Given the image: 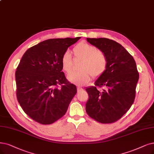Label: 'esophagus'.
<instances>
[{
    "label": "esophagus",
    "mask_w": 154,
    "mask_h": 154,
    "mask_svg": "<svg viewBox=\"0 0 154 154\" xmlns=\"http://www.w3.org/2000/svg\"><path fill=\"white\" fill-rule=\"evenodd\" d=\"M83 89L82 88H80V87H78L77 88V91H78V92H79V91H82Z\"/></svg>",
    "instance_id": "obj_1"
}]
</instances>
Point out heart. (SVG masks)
I'll return each instance as SVG.
<instances>
[{"instance_id":"1","label":"heart","mask_w":154,"mask_h":154,"mask_svg":"<svg viewBox=\"0 0 154 154\" xmlns=\"http://www.w3.org/2000/svg\"><path fill=\"white\" fill-rule=\"evenodd\" d=\"M74 59L81 60L79 69L76 73L67 76L68 80L78 86H83L88 83L93 77L98 78L106 72L108 60L105 54L100 49L85 42L79 43L72 49ZM60 64L63 71L69 75L73 67V60L69 51L64 52L60 58Z\"/></svg>"}]
</instances>
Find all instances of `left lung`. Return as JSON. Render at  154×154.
Instances as JSON below:
<instances>
[{"mask_svg": "<svg viewBox=\"0 0 154 154\" xmlns=\"http://www.w3.org/2000/svg\"><path fill=\"white\" fill-rule=\"evenodd\" d=\"M87 40L102 50L108 60L107 68L95 82L86 88L89 95L86 112L103 124L113 123L126 113L134 102L139 79L135 60L119 43L106 38ZM104 89L100 91L99 88Z\"/></svg>", "mask_w": 154, "mask_h": 154, "instance_id": "obj_1", "label": "left lung"}]
</instances>
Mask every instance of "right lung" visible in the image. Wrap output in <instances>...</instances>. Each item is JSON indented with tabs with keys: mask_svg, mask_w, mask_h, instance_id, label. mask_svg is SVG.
<instances>
[{
	"mask_svg": "<svg viewBox=\"0 0 154 154\" xmlns=\"http://www.w3.org/2000/svg\"><path fill=\"white\" fill-rule=\"evenodd\" d=\"M81 37L52 38L28 48L15 72L16 96L24 112L41 125L66 114L77 92L62 71L60 58Z\"/></svg>",
	"mask_w": 154,
	"mask_h": 154,
	"instance_id": "1",
	"label": "right lung"
}]
</instances>
